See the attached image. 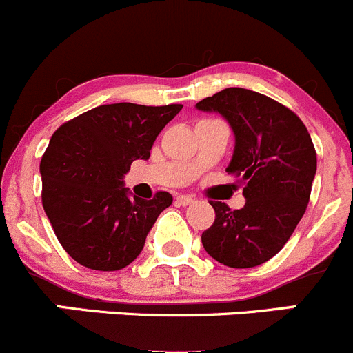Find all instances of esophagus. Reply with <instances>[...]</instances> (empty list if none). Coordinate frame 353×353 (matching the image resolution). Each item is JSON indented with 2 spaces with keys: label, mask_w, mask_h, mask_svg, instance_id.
Instances as JSON below:
<instances>
[{
  "label": "esophagus",
  "mask_w": 353,
  "mask_h": 353,
  "mask_svg": "<svg viewBox=\"0 0 353 353\" xmlns=\"http://www.w3.org/2000/svg\"><path fill=\"white\" fill-rule=\"evenodd\" d=\"M177 201H179L181 205H184V207H186V205H191L194 201V198L193 196H188V194H179V196L176 198Z\"/></svg>",
  "instance_id": "1"
}]
</instances>
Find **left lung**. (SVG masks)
Wrapping results in <instances>:
<instances>
[{"mask_svg": "<svg viewBox=\"0 0 353 353\" xmlns=\"http://www.w3.org/2000/svg\"><path fill=\"white\" fill-rule=\"evenodd\" d=\"M196 108L217 112L231 125L236 143L225 170L238 177L246 198L239 210L210 201L215 221L201 243L228 268H255L285 246L305 214L316 148L299 115L265 94L225 88L198 101Z\"/></svg>", "mask_w": 353, "mask_h": 353, "instance_id": "left-lung-1", "label": "left lung"}]
</instances>
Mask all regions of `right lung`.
Returning a JSON list of instances; mask_svg holds the SVG:
<instances>
[{"label": "right lung", "instance_id": "add662e5", "mask_svg": "<svg viewBox=\"0 0 353 353\" xmlns=\"http://www.w3.org/2000/svg\"><path fill=\"white\" fill-rule=\"evenodd\" d=\"M183 105L112 103L65 122L41 159V200L58 241L81 265L119 271L145 246L157 217L172 205L159 191L129 198L124 174L148 160L153 141Z\"/></svg>", "mask_w": 353, "mask_h": 353}]
</instances>
